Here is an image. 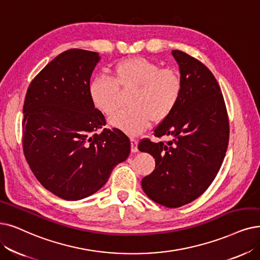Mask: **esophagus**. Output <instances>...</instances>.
I'll return each mask as SVG.
<instances>
[{
  "mask_svg": "<svg viewBox=\"0 0 260 260\" xmlns=\"http://www.w3.org/2000/svg\"><path fill=\"white\" fill-rule=\"evenodd\" d=\"M130 142H131V151L132 152H137L139 149H138V141L136 139L131 138L130 139Z\"/></svg>",
  "mask_w": 260,
  "mask_h": 260,
  "instance_id": "esophagus-1",
  "label": "esophagus"
}]
</instances>
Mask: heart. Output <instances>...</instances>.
I'll return each mask as SVG.
<instances>
[{"label": "heart", "instance_id": "obj_1", "mask_svg": "<svg viewBox=\"0 0 260 260\" xmlns=\"http://www.w3.org/2000/svg\"><path fill=\"white\" fill-rule=\"evenodd\" d=\"M132 89L129 109L117 112L110 122L129 136H137L150 121L159 123L171 115L181 96L182 80L177 70L161 68L144 57H132L114 65L111 79L96 77L88 85L92 105L106 115L118 109L119 90Z\"/></svg>", "mask_w": 260, "mask_h": 260}]
</instances>
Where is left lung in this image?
<instances>
[{"label":"left lung","mask_w":260,"mask_h":260,"mask_svg":"<svg viewBox=\"0 0 260 260\" xmlns=\"http://www.w3.org/2000/svg\"><path fill=\"white\" fill-rule=\"evenodd\" d=\"M182 80L178 105L160 122L153 136H172L169 142L143 139L139 149L155 159L153 172L142 188L153 202L178 208L200 197L219 173L230 140V120L219 83L202 61L174 50Z\"/></svg>","instance_id":"left-lung-1"}]
</instances>
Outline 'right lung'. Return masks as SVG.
<instances>
[{
    "mask_svg": "<svg viewBox=\"0 0 260 260\" xmlns=\"http://www.w3.org/2000/svg\"><path fill=\"white\" fill-rule=\"evenodd\" d=\"M99 59L97 52H63L32 80L24 99V157L37 180L66 201L97 192L130 153L128 137L103 128L106 117L89 98Z\"/></svg>",
    "mask_w": 260,
    "mask_h": 260,
    "instance_id": "right-lung-1",
    "label": "right lung"
}]
</instances>
